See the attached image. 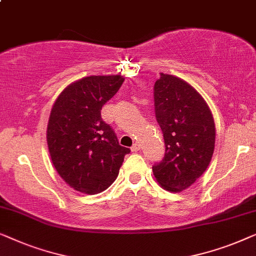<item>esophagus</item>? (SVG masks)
Wrapping results in <instances>:
<instances>
[{
	"instance_id": "34e87169",
	"label": "esophagus",
	"mask_w": 256,
	"mask_h": 256,
	"mask_svg": "<svg viewBox=\"0 0 256 256\" xmlns=\"http://www.w3.org/2000/svg\"><path fill=\"white\" fill-rule=\"evenodd\" d=\"M140 150V144L139 142H134L131 147V150L132 152H138V150Z\"/></svg>"
}]
</instances>
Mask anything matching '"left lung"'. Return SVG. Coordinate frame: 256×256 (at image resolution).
Wrapping results in <instances>:
<instances>
[{
	"label": "left lung",
	"instance_id": "obj_1",
	"mask_svg": "<svg viewBox=\"0 0 256 256\" xmlns=\"http://www.w3.org/2000/svg\"><path fill=\"white\" fill-rule=\"evenodd\" d=\"M154 106L166 146L162 161L152 167L154 178L164 189L180 192L210 164L216 142L214 116L192 86L164 73L154 84Z\"/></svg>",
	"mask_w": 256,
	"mask_h": 256
}]
</instances>
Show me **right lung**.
<instances>
[{
  "label": "right lung",
  "mask_w": 256,
  "mask_h": 256,
  "mask_svg": "<svg viewBox=\"0 0 256 256\" xmlns=\"http://www.w3.org/2000/svg\"><path fill=\"white\" fill-rule=\"evenodd\" d=\"M123 82L122 75L86 76L67 86L53 104L48 152L58 174L76 192L95 195L109 188L130 153L100 117Z\"/></svg>",
  "instance_id": "obj_1"
}]
</instances>
